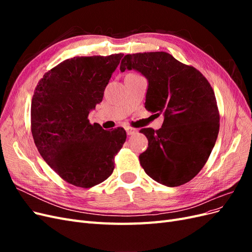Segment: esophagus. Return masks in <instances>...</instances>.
Here are the masks:
<instances>
[{
    "mask_svg": "<svg viewBox=\"0 0 252 252\" xmlns=\"http://www.w3.org/2000/svg\"><path fill=\"white\" fill-rule=\"evenodd\" d=\"M125 129H126V132H127L128 135H131V134H134V133L138 132V129H135V128H133V127L127 126Z\"/></svg>",
    "mask_w": 252,
    "mask_h": 252,
    "instance_id": "obj_1",
    "label": "esophagus"
}]
</instances>
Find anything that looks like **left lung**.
I'll list each match as a JSON object with an SVG mask.
<instances>
[{
    "label": "left lung",
    "instance_id": "8db88e82",
    "mask_svg": "<svg viewBox=\"0 0 252 252\" xmlns=\"http://www.w3.org/2000/svg\"><path fill=\"white\" fill-rule=\"evenodd\" d=\"M121 71L135 69L148 80L145 108L163 114V126L142 128L148 148L140 164L151 179L177 187L201 171L215 147L220 112L210 83L191 65L165 51L126 55Z\"/></svg>",
    "mask_w": 252,
    "mask_h": 252
}]
</instances>
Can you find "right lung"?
Instances as JSON below:
<instances>
[{
  "label": "right lung",
  "instance_id": "add662e5",
  "mask_svg": "<svg viewBox=\"0 0 252 252\" xmlns=\"http://www.w3.org/2000/svg\"><path fill=\"white\" fill-rule=\"evenodd\" d=\"M123 56L65 60L34 89L30 112L34 144L45 162L71 185L90 188L108 179L126 141L124 128L104 130L88 120Z\"/></svg>",
  "mask_w": 252,
  "mask_h": 252
}]
</instances>
